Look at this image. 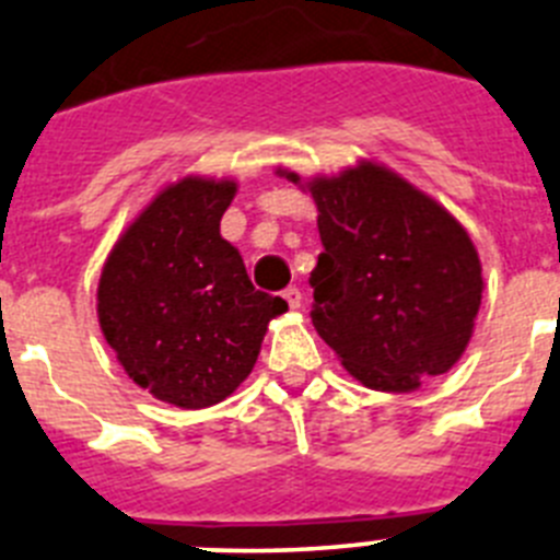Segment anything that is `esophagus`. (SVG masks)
<instances>
[{
	"mask_svg": "<svg viewBox=\"0 0 560 560\" xmlns=\"http://www.w3.org/2000/svg\"><path fill=\"white\" fill-rule=\"evenodd\" d=\"M283 300H285V303H289L291 311H296V308H300V305H303V291L291 285V289L283 291Z\"/></svg>",
	"mask_w": 560,
	"mask_h": 560,
	"instance_id": "esophagus-1",
	"label": "esophagus"
}]
</instances>
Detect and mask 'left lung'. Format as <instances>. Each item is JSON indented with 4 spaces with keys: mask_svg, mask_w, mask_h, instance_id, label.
Here are the masks:
<instances>
[{
    "mask_svg": "<svg viewBox=\"0 0 560 560\" xmlns=\"http://www.w3.org/2000/svg\"><path fill=\"white\" fill-rule=\"evenodd\" d=\"M311 192L325 252L311 271L316 334L364 387L412 393L471 341L482 264L446 207L373 160L336 176L280 171Z\"/></svg>",
    "mask_w": 560,
    "mask_h": 560,
    "instance_id": "obj_1",
    "label": "left lung"
}]
</instances>
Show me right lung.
<instances>
[{
  "label": "right lung",
  "mask_w": 560,
  "mask_h": 560,
  "mask_svg": "<svg viewBox=\"0 0 560 560\" xmlns=\"http://www.w3.org/2000/svg\"><path fill=\"white\" fill-rule=\"evenodd\" d=\"M235 179L182 176L122 230L97 283V323L137 387L179 409L230 398L289 305L252 285L221 237Z\"/></svg>",
  "instance_id": "obj_1"
}]
</instances>
